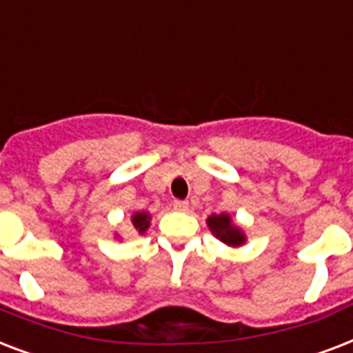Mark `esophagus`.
<instances>
[{"label": "esophagus", "mask_w": 353, "mask_h": 353, "mask_svg": "<svg viewBox=\"0 0 353 353\" xmlns=\"http://www.w3.org/2000/svg\"><path fill=\"white\" fill-rule=\"evenodd\" d=\"M174 209L179 210V212H185V210H188V201H183V199H176V201H174Z\"/></svg>", "instance_id": "1"}]
</instances>
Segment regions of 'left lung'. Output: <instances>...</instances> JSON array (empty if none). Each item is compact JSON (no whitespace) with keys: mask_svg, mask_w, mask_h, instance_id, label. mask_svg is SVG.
<instances>
[{"mask_svg":"<svg viewBox=\"0 0 353 353\" xmlns=\"http://www.w3.org/2000/svg\"><path fill=\"white\" fill-rule=\"evenodd\" d=\"M207 225L216 238H220L223 243L231 247H238L245 243V234L240 227L234 225L229 214H212L207 218Z\"/></svg>","mask_w":353,"mask_h":353,"instance_id":"1","label":"left lung"}]
</instances>
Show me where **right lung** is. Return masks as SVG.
<instances>
[{"instance_id": "right-lung-1", "label": "right lung", "mask_w": 353, "mask_h": 353, "mask_svg": "<svg viewBox=\"0 0 353 353\" xmlns=\"http://www.w3.org/2000/svg\"><path fill=\"white\" fill-rule=\"evenodd\" d=\"M150 220H152V218H150L148 212H141V210H139V212H135V214L132 216V223H133V227H135V231H137L139 234L146 232V229L150 227Z\"/></svg>"}]
</instances>
